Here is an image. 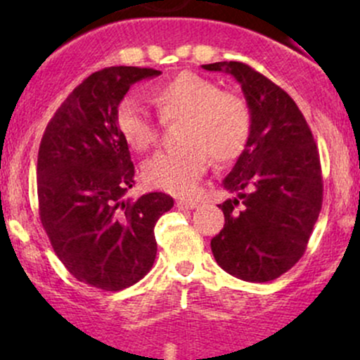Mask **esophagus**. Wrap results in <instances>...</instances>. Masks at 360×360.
<instances>
[{"label":"esophagus","instance_id":"34e87169","mask_svg":"<svg viewBox=\"0 0 360 360\" xmlns=\"http://www.w3.org/2000/svg\"><path fill=\"white\" fill-rule=\"evenodd\" d=\"M176 206L179 210H194L198 208V203L196 201H189V200H177Z\"/></svg>","mask_w":360,"mask_h":360}]
</instances>
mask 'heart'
Here are the masks:
<instances>
[{"mask_svg": "<svg viewBox=\"0 0 360 360\" xmlns=\"http://www.w3.org/2000/svg\"><path fill=\"white\" fill-rule=\"evenodd\" d=\"M160 120L184 118L176 150L157 152L143 164L142 176L152 188L176 196H189L208 169V155L217 164L235 162L245 152L252 134V113L240 96L218 88L217 82L183 71L148 91ZM120 137L137 152L157 140V125L134 98H123L115 110Z\"/></svg>", "mask_w": 360, "mask_h": 360, "instance_id": "obj_1", "label": "heart"}]
</instances>
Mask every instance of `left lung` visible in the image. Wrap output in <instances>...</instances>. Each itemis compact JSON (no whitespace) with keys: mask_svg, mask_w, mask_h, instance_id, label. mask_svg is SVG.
Returning a JSON list of instances; mask_svg holds the SVG:
<instances>
[{"mask_svg":"<svg viewBox=\"0 0 360 360\" xmlns=\"http://www.w3.org/2000/svg\"><path fill=\"white\" fill-rule=\"evenodd\" d=\"M232 74L252 113V134L223 188L225 225L212 238L218 266L249 283L291 269L307 250L323 200L320 155L307 120L284 89L242 62L205 64Z\"/></svg>","mask_w":360,"mask_h":360,"instance_id":"1","label":"left lung"}]
</instances>
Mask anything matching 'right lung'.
I'll return each instance as SVG.
<instances>
[{"label": "right lung", "instance_id": "obj_1", "mask_svg": "<svg viewBox=\"0 0 360 360\" xmlns=\"http://www.w3.org/2000/svg\"><path fill=\"white\" fill-rule=\"evenodd\" d=\"M159 74L131 65L93 72L65 98L40 142V221L65 269L105 291L131 286L150 271L154 226L174 206L166 193L128 196L135 167L115 127L130 86Z\"/></svg>", "mask_w": 360, "mask_h": 360}]
</instances>
